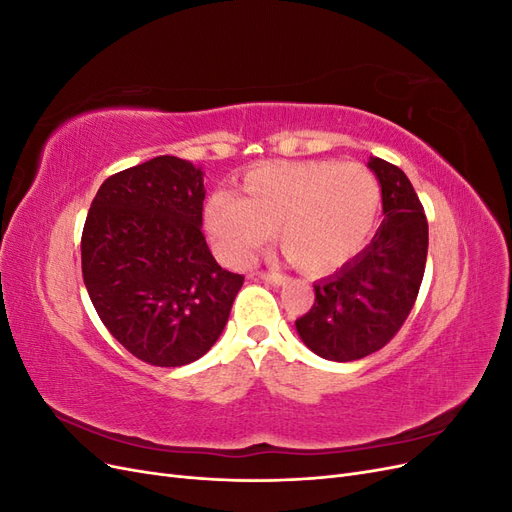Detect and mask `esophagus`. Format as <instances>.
<instances>
[{"label": "esophagus", "instance_id": "esophagus-1", "mask_svg": "<svg viewBox=\"0 0 512 512\" xmlns=\"http://www.w3.org/2000/svg\"><path fill=\"white\" fill-rule=\"evenodd\" d=\"M258 277H260V280H265L267 284H271V286H284V284H288V282H290V277H288V275L275 273V271H271V273H260Z\"/></svg>", "mask_w": 512, "mask_h": 512}]
</instances>
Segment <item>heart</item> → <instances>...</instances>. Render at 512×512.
<instances>
[{"mask_svg":"<svg viewBox=\"0 0 512 512\" xmlns=\"http://www.w3.org/2000/svg\"><path fill=\"white\" fill-rule=\"evenodd\" d=\"M378 213V181L363 166L294 162L252 170L241 196L211 194L205 224L215 252L232 267L250 262L275 230L294 265L327 273L361 250Z\"/></svg>","mask_w":512,"mask_h":512,"instance_id":"obj_1","label":"heart"}]
</instances>
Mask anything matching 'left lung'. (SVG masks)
I'll return each instance as SVG.
<instances>
[{"label":"left lung","instance_id":"left-lung-1","mask_svg":"<svg viewBox=\"0 0 512 512\" xmlns=\"http://www.w3.org/2000/svg\"><path fill=\"white\" fill-rule=\"evenodd\" d=\"M380 181L384 220L363 252L314 284L316 301L297 327L327 361L348 363L380 350L406 322L423 282L429 230L404 170L369 158Z\"/></svg>","mask_w":512,"mask_h":512}]
</instances>
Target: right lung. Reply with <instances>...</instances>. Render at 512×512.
Wrapping results in <instances>:
<instances>
[{
	"instance_id": "add662e5",
	"label": "right lung",
	"mask_w": 512,
	"mask_h": 512,
	"mask_svg": "<svg viewBox=\"0 0 512 512\" xmlns=\"http://www.w3.org/2000/svg\"><path fill=\"white\" fill-rule=\"evenodd\" d=\"M205 173L175 156L108 177L89 207L83 280L104 327L136 359L181 367L222 335L243 275L203 235Z\"/></svg>"
}]
</instances>
